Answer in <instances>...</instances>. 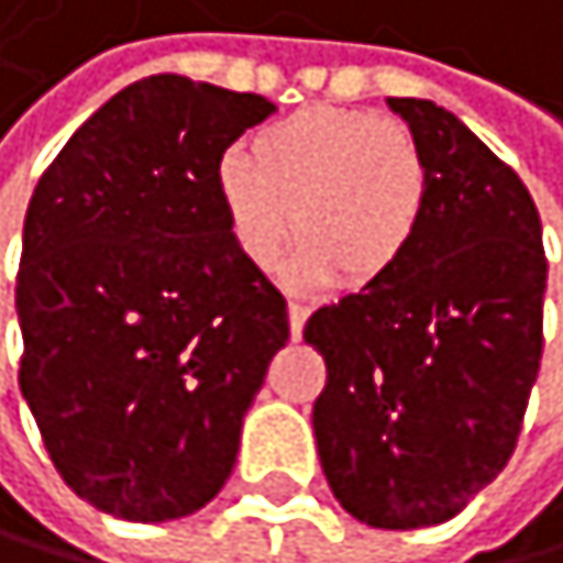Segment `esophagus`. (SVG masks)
I'll return each instance as SVG.
<instances>
[{
  "label": "esophagus",
  "mask_w": 563,
  "mask_h": 563,
  "mask_svg": "<svg viewBox=\"0 0 563 563\" xmlns=\"http://www.w3.org/2000/svg\"><path fill=\"white\" fill-rule=\"evenodd\" d=\"M287 314H290V335L294 339H300V332H305V321H308V308L305 305H297V300H290L287 305Z\"/></svg>",
  "instance_id": "obj_1"
}]
</instances>
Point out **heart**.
Listing matches in <instances>:
<instances>
[{"instance_id":"obj_1","label":"heart","mask_w":563,"mask_h":563,"mask_svg":"<svg viewBox=\"0 0 563 563\" xmlns=\"http://www.w3.org/2000/svg\"><path fill=\"white\" fill-rule=\"evenodd\" d=\"M234 245L273 269L297 239L300 284H380L419 242L429 173L415 137L366 110L308 107L269 123L218 165Z\"/></svg>"}]
</instances>
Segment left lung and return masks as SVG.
Masks as SVG:
<instances>
[{
  "label": "left lung",
  "instance_id": "obj_1",
  "mask_svg": "<svg viewBox=\"0 0 563 563\" xmlns=\"http://www.w3.org/2000/svg\"><path fill=\"white\" fill-rule=\"evenodd\" d=\"M419 144L429 203L398 273L318 308L329 380L321 471L377 530L453 519L516 450L543 356L547 255L522 179L432 99H387Z\"/></svg>",
  "mask_w": 563,
  "mask_h": 563
}]
</instances>
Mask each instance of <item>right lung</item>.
<instances>
[{"instance_id":"add662e5","label":"right lung","mask_w":563,"mask_h":563,"mask_svg":"<svg viewBox=\"0 0 563 563\" xmlns=\"http://www.w3.org/2000/svg\"><path fill=\"white\" fill-rule=\"evenodd\" d=\"M276 107L186 75L107 99L23 221L20 390L65 485L128 522L224 488L242 419L290 339L287 300L234 245L218 165Z\"/></svg>"}]
</instances>
